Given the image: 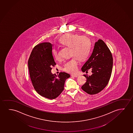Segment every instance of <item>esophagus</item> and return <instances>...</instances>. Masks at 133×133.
I'll return each instance as SVG.
<instances>
[{
	"label": "esophagus",
	"instance_id": "obj_1",
	"mask_svg": "<svg viewBox=\"0 0 133 133\" xmlns=\"http://www.w3.org/2000/svg\"><path fill=\"white\" fill-rule=\"evenodd\" d=\"M71 76L75 77H77L79 76V75H77V74H73V75H71Z\"/></svg>",
	"mask_w": 133,
	"mask_h": 133
}]
</instances>
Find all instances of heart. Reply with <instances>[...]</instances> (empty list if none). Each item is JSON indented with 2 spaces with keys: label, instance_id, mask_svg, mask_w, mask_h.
<instances>
[{
  "label": "heart",
  "instance_id": "heart-1",
  "mask_svg": "<svg viewBox=\"0 0 133 133\" xmlns=\"http://www.w3.org/2000/svg\"><path fill=\"white\" fill-rule=\"evenodd\" d=\"M59 42L64 46L70 48V56H73L65 62L63 69L69 73H75L78 66L77 59L81 61L85 60L89 54L91 46L90 39L85 36L68 33L60 38ZM52 52L55 59H60L58 50L55 48Z\"/></svg>",
  "mask_w": 133,
  "mask_h": 133
}]
</instances>
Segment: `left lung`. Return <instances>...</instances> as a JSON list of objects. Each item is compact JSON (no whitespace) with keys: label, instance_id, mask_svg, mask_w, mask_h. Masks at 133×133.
<instances>
[{"label":"left lung","instance_id":"left-lung-1","mask_svg":"<svg viewBox=\"0 0 133 133\" xmlns=\"http://www.w3.org/2000/svg\"><path fill=\"white\" fill-rule=\"evenodd\" d=\"M112 55L105 42L98 39L95 43L93 51L82 68L83 72L92 70V75H84L87 78L82 89L87 94L93 95L103 90L108 84L112 71Z\"/></svg>","mask_w":133,"mask_h":133}]
</instances>
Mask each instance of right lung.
<instances>
[{"instance_id":"1","label":"right lung","mask_w":133,"mask_h":133,"mask_svg":"<svg viewBox=\"0 0 133 133\" xmlns=\"http://www.w3.org/2000/svg\"><path fill=\"white\" fill-rule=\"evenodd\" d=\"M52 45L44 42L34 47L28 62L30 79L38 94L42 97L53 99L64 90L66 79L70 75L65 72L58 76L51 73L52 66L56 65L53 56Z\"/></svg>"}]
</instances>
